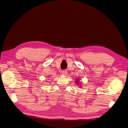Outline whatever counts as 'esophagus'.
Returning <instances> with one entry per match:
<instances>
[{
    "mask_svg": "<svg viewBox=\"0 0 128 128\" xmlns=\"http://www.w3.org/2000/svg\"><path fill=\"white\" fill-rule=\"evenodd\" d=\"M67 74H68V73H67V72L66 71H63L62 72V75H63V76H66Z\"/></svg>",
    "mask_w": 128,
    "mask_h": 128,
    "instance_id": "1",
    "label": "esophagus"
}]
</instances>
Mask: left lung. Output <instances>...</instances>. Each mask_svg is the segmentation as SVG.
<instances>
[{"label": "left lung", "instance_id": "obj_1", "mask_svg": "<svg viewBox=\"0 0 128 128\" xmlns=\"http://www.w3.org/2000/svg\"><path fill=\"white\" fill-rule=\"evenodd\" d=\"M77 82H76V84H78V81H76Z\"/></svg>", "mask_w": 128, "mask_h": 128}]
</instances>
